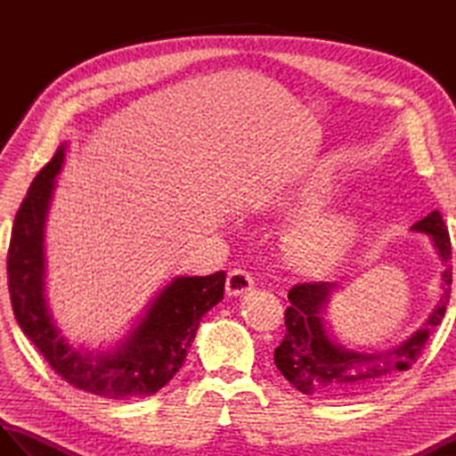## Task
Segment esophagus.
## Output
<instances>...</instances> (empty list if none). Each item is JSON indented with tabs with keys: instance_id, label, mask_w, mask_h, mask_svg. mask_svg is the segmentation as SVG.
Segmentation results:
<instances>
[{
	"instance_id": "esophagus-1",
	"label": "esophagus",
	"mask_w": 456,
	"mask_h": 456,
	"mask_svg": "<svg viewBox=\"0 0 456 456\" xmlns=\"http://www.w3.org/2000/svg\"><path fill=\"white\" fill-rule=\"evenodd\" d=\"M253 284H255L253 282V276H250L247 270L233 268L229 273V276H227L225 289H227L229 296H240V294L248 292V289L253 288Z\"/></svg>"
}]
</instances>
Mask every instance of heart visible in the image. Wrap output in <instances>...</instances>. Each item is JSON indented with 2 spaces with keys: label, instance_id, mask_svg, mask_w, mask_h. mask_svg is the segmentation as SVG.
Wrapping results in <instances>:
<instances>
[{
  "label": "heart",
  "instance_id": "heart-1",
  "mask_svg": "<svg viewBox=\"0 0 456 456\" xmlns=\"http://www.w3.org/2000/svg\"><path fill=\"white\" fill-rule=\"evenodd\" d=\"M329 196L323 183H314L292 191L284 203L288 208L309 209ZM354 221L343 213H314L299 219L288 233V255L296 265L305 268H325L345 255L354 237Z\"/></svg>",
  "mask_w": 456,
  "mask_h": 456
}]
</instances>
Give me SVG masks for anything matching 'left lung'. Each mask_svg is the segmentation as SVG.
<instances>
[{
  "label": "left lung",
  "mask_w": 456,
  "mask_h": 456,
  "mask_svg": "<svg viewBox=\"0 0 456 456\" xmlns=\"http://www.w3.org/2000/svg\"><path fill=\"white\" fill-rule=\"evenodd\" d=\"M419 233H428L444 265L443 273V296L439 305L429 315L418 333L408 341L392 348L388 353H353L335 345L329 338L323 319L319 317L325 309L329 294L335 284L329 282H304L296 284L288 292L289 305L286 309V335L276 346L274 362L286 380L304 394L312 395H341V398H356L380 388L392 378L403 370H410L411 364L421 356L425 345L443 322L451 297L452 284V258L451 237L447 225L439 211H431L428 217L411 227Z\"/></svg>",
  "instance_id": "8db88e82"
}]
</instances>
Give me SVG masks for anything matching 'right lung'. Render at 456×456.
<instances>
[{
  "mask_svg": "<svg viewBox=\"0 0 456 456\" xmlns=\"http://www.w3.org/2000/svg\"><path fill=\"white\" fill-rule=\"evenodd\" d=\"M62 160L64 144L37 174L15 216L7 250L15 319L53 370L74 388L111 400L147 398L182 368L200 319L223 299L225 273L174 278L115 353L76 351L54 327L45 299V219Z\"/></svg>",
  "mask_w": 456,
  "mask_h": 456,
  "instance_id": "1",
  "label": "right lung"
}]
</instances>
